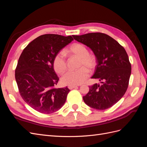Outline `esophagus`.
<instances>
[{
    "label": "esophagus",
    "mask_w": 147,
    "mask_h": 147,
    "mask_svg": "<svg viewBox=\"0 0 147 147\" xmlns=\"http://www.w3.org/2000/svg\"><path fill=\"white\" fill-rule=\"evenodd\" d=\"M77 87H78L77 86H68L69 90H72V89L76 88H77Z\"/></svg>",
    "instance_id": "34e87169"
}]
</instances>
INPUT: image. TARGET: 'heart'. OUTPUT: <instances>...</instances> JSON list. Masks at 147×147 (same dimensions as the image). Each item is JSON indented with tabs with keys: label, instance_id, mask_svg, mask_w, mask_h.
<instances>
[{
	"label": "heart",
	"instance_id": "b5f03b06",
	"mask_svg": "<svg viewBox=\"0 0 147 147\" xmlns=\"http://www.w3.org/2000/svg\"><path fill=\"white\" fill-rule=\"evenodd\" d=\"M68 53L80 58L78 67L76 70H70L62 77V82L66 85L76 86L83 83L89 77V70L92 71L96 67L97 60L95 56L88 54L86 47L81 43H74L67 50ZM53 67L56 72L63 74L67 70V62L63 52H59L53 59Z\"/></svg>",
	"mask_w": 147,
	"mask_h": 147
}]
</instances>
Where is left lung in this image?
I'll list each match as a JSON object with an SVG mask.
<instances>
[{
  "label": "left lung",
  "instance_id": "obj_1",
  "mask_svg": "<svg viewBox=\"0 0 147 147\" xmlns=\"http://www.w3.org/2000/svg\"><path fill=\"white\" fill-rule=\"evenodd\" d=\"M72 36L94 53L97 64L91 78L98 79L102 83L89 86L90 91L83 97L84 103L99 110L111 107L122 98L128 87L131 65L125 49L104 33Z\"/></svg>",
  "mask_w": 147,
  "mask_h": 147
}]
</instances>
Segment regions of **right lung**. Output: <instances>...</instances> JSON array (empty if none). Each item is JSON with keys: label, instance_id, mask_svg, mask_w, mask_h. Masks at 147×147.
<instances>
[{"label": "right lung", "instance_id": "1", "mask_svg": "<svg viewBox=\"0 0 147 147\" xmlns=\"http://www.w3.org/2000/svg\"><path fill=\"white\" fill-rule=\"evenodd\" d=\"M73 40L72 36L42 35L29 43L20 57L15 69L20 94L40 113L55 112L65 102L70 90L56 88L59 78L53 67V59Z\"/></svg>", "mask_w": 147, "mask_h": 147}]
</instances>
